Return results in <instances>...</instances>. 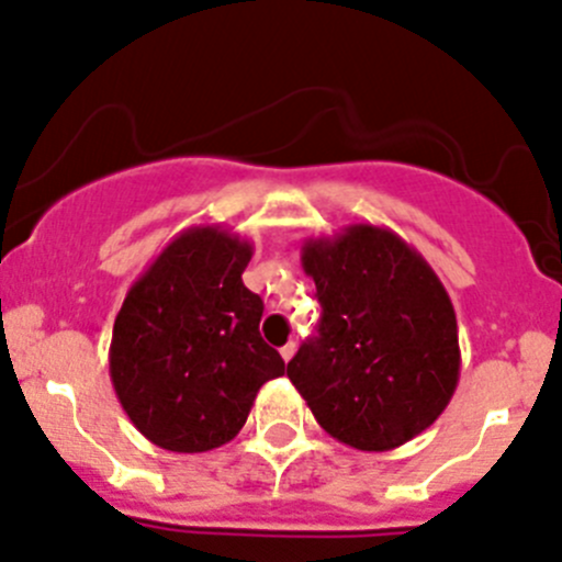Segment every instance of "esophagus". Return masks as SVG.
Returning <instances> with one entry per match:
<instances>
[{"instance_id": "obj_1", "label": "esophagus", "mask_w": 562, "mask_h": 562, "mask_svg": "<svg viewBox=\"0 0 562 562\" xmlns=\"http://www.w3.org/2000/svg\"><path fill=\"white\" fill-rule=\"evenodd\" d=\"M280 353H282V359H285V362H291L293 359V353H296V342H285V346L280 348Z\"/></svg>"}]
</instances>
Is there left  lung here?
I'll use <instances>...</instances> for the list:
<instances>
[{"mask_svg":"<svg viewBox=\"0 0 562 562\" xmlns=\"http://www.w3.org/2000/svg\"><path fill=\"white\" fill-rule=\"evenodd\" d=\"M302 266L324 313L288 379L318 426L368 453L434 426L459 386L461 348L453 302L428 260L386 227L348 225L307 238Z\"/></svg>","mask_w":562,"mask_h":562,"instance_id":"left-lung-1","label":"left lung"}]
</instances>
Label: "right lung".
I'll return each instance as SVG.
<instances>
[{
  "label": "right lung",
  "instance_id": "add662e5",
  "mask_svg": "<svg viewBox=\"0 0 562 562\" xmlns=\"http://www.w3.org/2000/svg\"><path fill=\"white\" fill-rule=\"evenodd\" d=\"M252 244L220 225L178 233L136 277L114 318L109 375L136 431L172 453L222 448L285 362L260 337L244 285Z\"/></svg>",
  "mask_w": 562,
  "mask_h": 562
}]
</instances>
